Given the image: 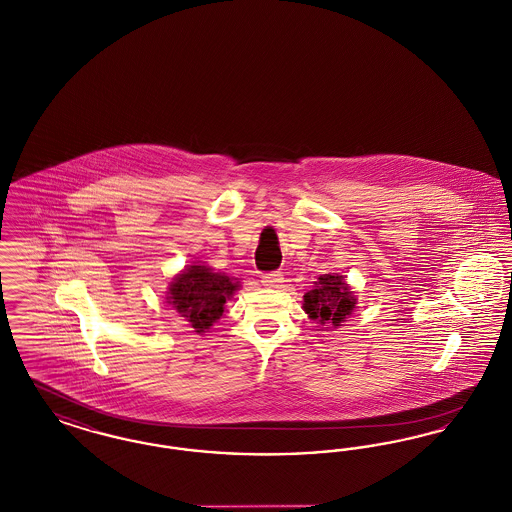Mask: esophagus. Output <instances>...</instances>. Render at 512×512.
<instances>
[{
    "mask_svg": "<svg viewBox=\"0 0 512 512\" xmlns=\"http://www.w3.org/2000/svg\"><path fill=\"white\" fill-rule=\"evenodd\" d=\"M283 279H285V277H283L279 271H273V273H266V275L262 277V283H264V287L277 289V287H281Z\"/></svg>",
    "mask_w": 512,
    "mask_h": 512,
    "instance_id": "obj_1",
    "label": "esophagus"
}]
</instances>
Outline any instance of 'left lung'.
Wrapping results in <instances>:
<instances>
[{"label": "left lung", "mask_w": 512, "mask_h": 512, "mask_svg": "<svg viewBox=\"0 0 512 512\" xmlns=\"http://www.w3.org/2000/svg\"><path fill=\"white\" fill-rule=\"evenodd\" d=\"M302 308L315 323L331 329L340 327V323H344L346 317L354 312L356 296L342 275L327 273L321 275L315 281V287L304 294Z\"/></svg>", "instance_id": "8db88e82"}]
</instances>
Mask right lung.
Masks as SVG:
<instances>
[{
  "label": "right lung",
  "mask_w": 512,
  "mask_h": 512,
  "mask_svg": "<svg viewBox=\"0 0 512 512\" xmlns=\"http://www.w3.org/2000/svg\"><path fill=\"white\" fill-rule=\"evenodd\" d=\"M239 281L204 264L187 266L168 287V304L185 317L195 333H204L223 315V306L239 290Z\"/></svg>",
  "instance_id": "obj_1"
}]
</instances>
